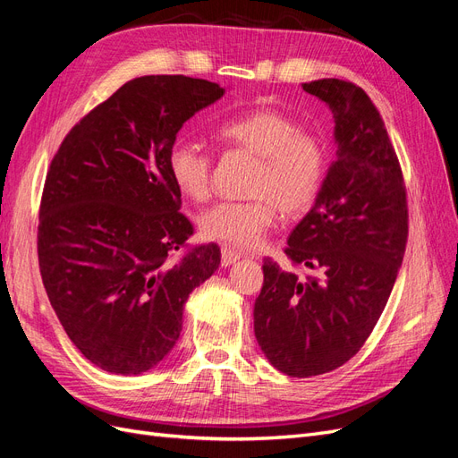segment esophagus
Listing matches in <instances>:
<instances>
[{
    "mask_svg": "<svg viewBox=\"0 0 458 458\" xmlns=\"http://www.w3.org/2000/svg\"><path fill=\"white\" fill-rule=\"evenodd\" d=\"M241 258H254V254L250 252H241V250H234V248L231 246H224L221 248V266H231V263H234Z\"/></svg>",
    "mask_w": 458,
    "mask_h": 458,
    "instance_id": "obj_1",
    "label": "esophagus"
}]
</instances>
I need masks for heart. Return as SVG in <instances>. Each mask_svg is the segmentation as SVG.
Returning <instances> with one entry per match:
<instances>
[{"instance_id":"1","label":"heart","mask_w":458,"mask_h":458,"mask_svg":"<svg viewBox=\"0 0 458 458\" xmlns=\"http://www.w3.org/2000/svg\"><path fill=\"white\" fill-rule=\"evenodd\" d=\"M225 147L261 158L254 200H225L200 216L204 234L234 246H256L275 225L276 208L284 216L308 212L321 195L328 150L321 137L275 108H256L224 120L216 130ZM168 174L183 197L202 202L212 192V155L199 143L177 140L165 157Z\"/></svg>"}]
</instances>
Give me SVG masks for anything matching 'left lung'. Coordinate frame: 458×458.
<instances>
[{
	"mask_svg": "<svg viewBox=\"0 0 458 458\" xmlns=\"http://www.w3.org/2000/svg\"><path fill=\"white\" fill-rule=\"evenodd\" d=\"M335 114L336 160L321 195L288 237L284 271L263 259L254 332L269 363L308 378L348 363L386 308L403 261L409 214L403 174L384 120L352 81L301 86Z\"/></svg>",
	"mask_w": 458,
	"mask_h": 458,
	"instance_id": "8db88e82",
	"label": "left lung"
}]
</instances>
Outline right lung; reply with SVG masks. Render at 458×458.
<instances>
[{"label":"right lung","instance_id":"right-lung-1","mask_svg":"<svg viewBox=\"0 0 458 458\" xmlns=\"http://www.w3.org/2000/svg\"><path fill=\"white\" fill-rule=\"evenodd\" d=\"M225 89L141 76L68 131L39 204L38 259L68 338L113 374H141L172 352L183 306L219 267V246L187 248L192 224L165 157L183 123Z\"/></svg>","mask_w":458,"mask_h":458}]
</instances>
